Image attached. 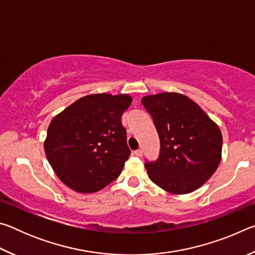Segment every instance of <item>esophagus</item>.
Here are the masks:
<instances>
[{
  "instance_id": "1",
  "label": "esophagus",
  "mask_w": 255,
  "mask_h": 255,
  "mask_svg": "<svg viewBox=\"0 0 255 255\" xmlns=\"http://www.w3.org/2000/svg\"><path fill=\"white\" fill-rule=\"evenodd\" d=\"M133 154H135L136 156H138V157H141V156H143V150L137 149V150H135V152H133Z\"/></svg>"
}]
</instances>
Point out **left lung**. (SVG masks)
Returning a JSON list of instances; mask_svg holds the SVG:
<instances>
[{
    "label": "left lung",
    "mask_w": 255,
    "mask_h": 255,
    "mask_svg": "<svg viewBox=\"0 0 255 255\" xmlns=\"http://www.w3.org/2000/svg\"><path fill=\"white\" fill-rule=\"evenodd\" d=\"M141 103L152 116L161 141L159 157L145 164L149 179L173 195L193 192L221 163V129L183 94H153L144 97Z\"/></svg>",
    "instance_id": "1"
}]
</instances>
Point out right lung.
I'll use <instances>...</instances> for the list:
<instances>
[{
  "mask_svg": "<svg viewBox=\"0 0 255 255\" xmlns=\"http://www.w3.org/2000/svg\"><path fill=\"white\" fill-rule=\"evenodd\" d=\"M128 94H90L55 116L44 143L56 175L80 193L97 192L122 173L130 149L123 112Z\"/></svg>",
  "mask_w": 255,
  "mask_h": 255,
  "instance_id": "add662e5",
  "label": "right lung"
}]
</instances>
